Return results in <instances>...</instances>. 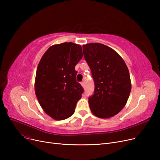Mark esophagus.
<instances>
[{
  "label": "esophagus",
  "instance_id": "obj_1",
  "mask_svg": "<svg viewBox=\"0 0 160 160\" xmlns=\"http://www.w3.org/2000/svg\"><path fill=\"white\" fill-rule=\"evenodd\" d=\"M81 85H82V87H83V88H84V87L86 86V84H85V82H81Z\"/></svg>",
  "mask_w": 160,
  "mask_h": 160
}]
</instances>
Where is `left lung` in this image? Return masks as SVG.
<instances>
[{
  "label": "left lung",
  "mask_w": 160,
  "mask_h": 160,
  "mask_svg": "<svg viewBox=\"0 0 160 160\" xmlns=\"http://www.w3.org/2000/svg\"><path fill=\"white\" fill-rule=\"evenodd\" d=\"M83 53L95 83L89 97L91 112L102 119L110 118L127 104L131 91L128 67L113 49L101 43L83 45Z\"/></svg>",
  "instance_id": "8db88e82"
}]
</instances>
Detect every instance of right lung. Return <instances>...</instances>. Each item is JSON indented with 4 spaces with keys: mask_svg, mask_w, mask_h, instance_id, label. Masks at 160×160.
Masks as SVG:
<instances>
[{
    "mask_svg": "<svg viewBox=\"0 0 160 160\" xmlns=\"http://www.w3.org/2000/svg\"><path fill=\"white\" fill-rule=\"evenodd\" d=\"M82 56L80 45L65 42L49 47L38 64L36 95L44 112L55 120L71 117L84 91L75 70Z\"/></svg>",
    "mask_w": 160,
    "mask_h": 160,
    "instance_id": "add662e5",
    "label": "right lung"
}]
</instances>
